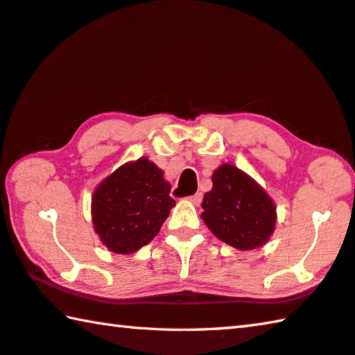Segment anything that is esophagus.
Wrapping results in <instances>:
<instances>
[{"instance_id":"34e87169","label":"esophagus","mask_w":355,"mask_h":355,"mask_svg":"<svg viewBox=\"0 0 355 355\" xmlns=\"http://www.w3.org/2000/svg\"><path fill=\"white\" fill-rule=\"evenodd\" d=\"M191 202H193V205L195 206H198L200 205V202L202 201V193H196V195H193V196H190V198H189Z\"/></svg>"}]
</instances>
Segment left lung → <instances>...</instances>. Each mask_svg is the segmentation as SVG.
<instances>
[{
  "instance_id": "1",
  "label": "left lung",
  "mask_w": 355,
  "mask_h": 355,
  "mask_svg": "<svg viewBox=\"0 0 355 355\" xmlns=\"http://www.w3.org/2000/svg\"><path fill=\"white\" fill-rule=\"evenodd\" d=\"M201 218L217 239L237 250L263 247L274 234L277 207L266 190L239 168L223 164L212 174Z\"/></svg>"
}]
</instances>
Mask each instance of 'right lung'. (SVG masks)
Returning <instances> with one entry per match:
<instances>
[{"instance_id":"1","label":"right lung","mask_w":355,"mask_h":355,"mask_svg":"<svg viewBox=\"0 0 355 355\" xmlns=\"http://www.w3.org/2000/svg\"><path fill=\"white\" fill-rule=\"evenodd\" d=\"M170 190L164 171L148 157L121 165L92 193L91 217L98 239L119 254L146 245L176 205Z\"/></svg>"}]
</instances>
